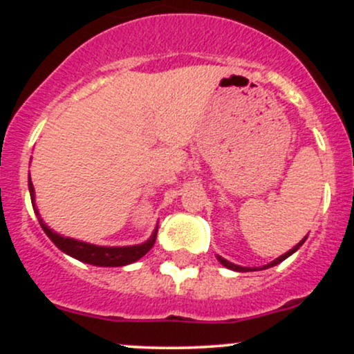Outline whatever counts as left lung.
Listing matches in <instances>:
<instances>
[{
  "label": "left lung",
  "mask_w": 354,
  "mask_h": 354,
  "mask_svg": "<svg viewBox=\"0 0 354 354\" xmlns=\"http://www.w3.org/2000/svg\"><path fill=\"white\" fill-rule=\"evenodd\" d=\"M306 238H308V236H304V238L301 239V241H299L298 245H296V246L291 248V250L288 251V253L281 254V256H279V258H276V259H273V261H271V263H268V265H265V266H259V268H246V266H238V265H234V263L228 261V259L221 258V256H219V254H216V258H218V261L221 263L223 266L230 268V270H233V271H239V273H245V271H259V270H268V268H271V266H276V265H279V263L284 261V259H286L288 256H291V254H293V253H296V251L299 250V246H303V243L306 241Z\"/></svg>",
  "instance_id": "1"
}]
</instances>
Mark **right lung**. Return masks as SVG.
I'll list each match as a JSON object with an SVG mask.
<instances>
[{
	"label": "right lung",
	"instance_id": "1",
	"mask_svg": "<svg viewBox=\"0 0 354 354\" xmlns=\"http://www.w3.org/2000/svg\"><path fill=\"white\" fill-rule=\"evenodd\" d=\"M28 188H30V196H31V203H33V209L36 216H38L39 225H41L44 233L48 234V238H50L51 241L55 243L61 251H63V253L70 254L75 259H80V261L83 263H88V265L104 266V268L131 265V263H135L140 258H143V256L151 250L154 241H156L158 226L154 228L151 236L146 239L145 243H141V245H133V246H98V245H91V243H86V241H80V239H75L70 236H63V234L53 231L50 226L43 221L41 216H39V211L36 208L35 188H33V183H31V176H28Z\"/></svg>",
	"mask_w": 354,
	"mask_h": 354
}]
</instances>
